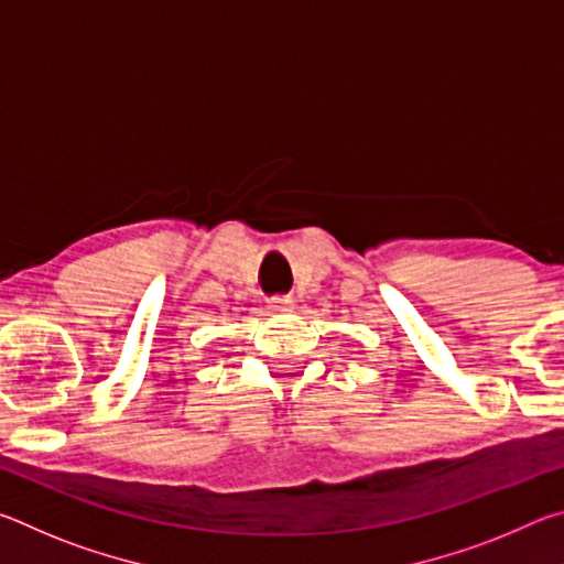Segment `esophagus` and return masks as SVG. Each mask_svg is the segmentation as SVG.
<instances>
[{"instance_id":"34e87169","label":"esophagus","mask_w":564,"mask_h":564,"mask_svg":"<svg viewBox=\"0 0 564 564\" xmlns=\"http://www.w3.org/2000/svg\"><path fill=\"white\" fill-rule=\"evenodd\" d=\"M291 305H293V301H291V299H271V301H269V308H271L273 313L291 311Z\"/></svg>"}]
</instances>
